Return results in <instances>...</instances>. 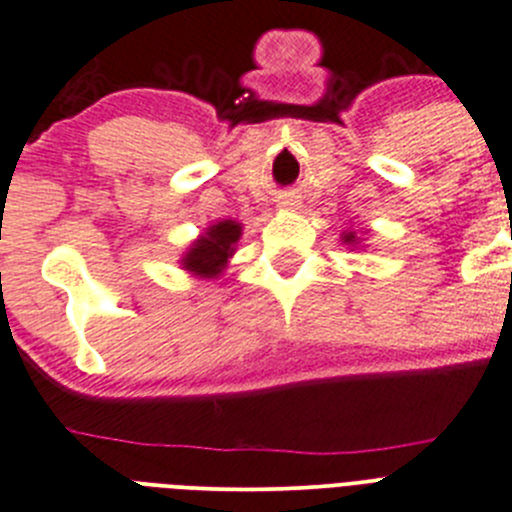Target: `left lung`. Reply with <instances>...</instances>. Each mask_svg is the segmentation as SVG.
I'll use <instances>...</instances> for the list:
<instances>
[{"instance_id": "8db88e82", "label": "left lung", "mask_w": 512, "mask_h": 512, "mask_svg": "<svg viewBox=\"0 0 512 512\" xmlns=\"http://www.w3.org/2000/svg\"><path fill=\"white\" fill-rule=\"evenodd\" d=\"M357 240H360V237H357L355 232H342V242H345V245H357Z\"/></svg>"}]
</instances>
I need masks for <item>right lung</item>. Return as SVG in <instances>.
<instances>
[{
	"label": "right lung",
	"mask_w": 512,
	"mask_h": 512,
	"mask_svg": "<svg viewBox=\"0 0 512 512\" xmlns=\"http://www.w3.org/2000/svg\"><path fill=\"white\" fill-rule=\"evenodd\" d=\"M242 235V225L235 220H220L212 227H207V232H202L195 242L190 245V250L182 255L180 265L187 272L197 277H212L222 275V270L227 267V260L235 255V245Z\"/></svg>",
	"instance_id": "1"
}]
</instances>
